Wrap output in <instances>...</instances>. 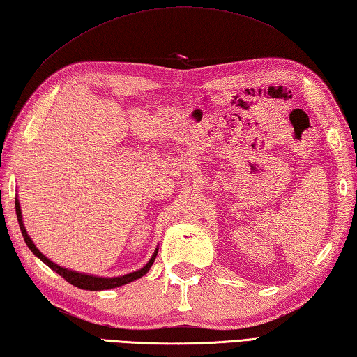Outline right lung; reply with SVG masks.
Wrapping results in <instances>:
<instances>
[{
  "label": "right lung",
  "mask_w": 357,
  "mask_h": 357,
  "mask_svg": "<svg viewBox=\"0 0 357 357\" xmlns=\"http://www.w3.org/2000/svg\"><path fill=\"white\" fill-rule=\"evenodd\" d=\"M15 211H17V218H18V225H20V229H22V234L26 245L29 246V250L34 252V255L43 261L45 264L48 265L51 270H54L56 273H59L63 280L68 281L71 286L75 287H79L84 290H107V289H114V287H120V286H125V284L131 282L134 280H139V278L144 276L148 270L151 268V265L154 262V259H156L158 255V250L154 251V255L151 256L150 262H148L144 268H140L137 271H134V273H129L125 276H119V278H98V276H92V275H84V273H76V271H71L67 268H62L59 265H56L54 262H51L50 259L45 257L40 251L36 248V245L32 243L31 237L28 236V232L24 229V225L22 222V211H20V203H18V199H15Z\"/></svg>",
  "instance_id": "add662e5"
}]
</instances>
